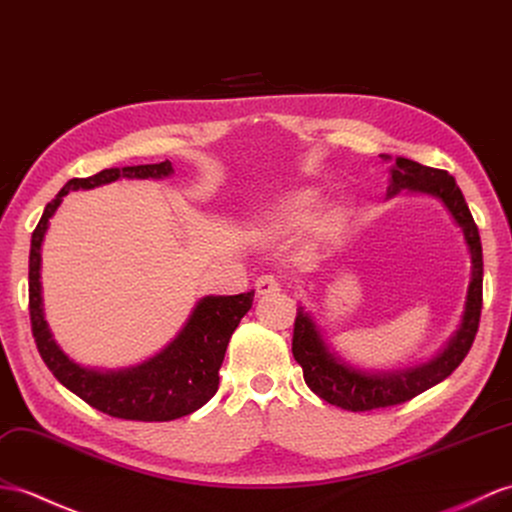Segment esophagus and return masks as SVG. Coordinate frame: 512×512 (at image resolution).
Wrapping results in <instances>:
<instances>
[{"label":"esophagus","mask_w":512,"mask_h":512,"mask_svg":"<svg viewBox=\"0 0 512 512\" xmlns=\"http://www.w3.org/2000/svg\"><path fill=\"white\" fill-rule=\"evenodd\" d=\"M281 290V281L275 275H261L255 281V292L259 296H266V294H275Z\"/></svg>","instance_id":"34e87169"}]
</instances>
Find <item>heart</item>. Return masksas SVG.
<instances>
[{"instance_id":"heart-1","label":"heart","mask_w":512,"mask_h":512,"mask_svg":"<svg viewBox=\"0 0 512 512\" xmlns=\"http://www.w3.org/2000/svg\"><path fill=\"white\" fill-rule=\"evenodd\" d=\"M314 205H316L314 192H296L279 207V211L275 213V222L272 224H275V227L281 231L303 227V224L310 220Z\"/></svg>"}]
</instances>
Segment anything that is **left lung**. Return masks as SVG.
Segmentation results:
<instances>
[{
  "label": "left lung",
  "instance_id": "1",
  "mask_svg": "<svg viewBox=\"0 0 512 512\" xmlns=\"http://www.w3.org/2000/svg\"><path fill=\"white\" fill-rule=\"evenodd\" d=\"M382 159H390L382 154ZM388 196L399 194L401 189L408 192H421L438 198L456 220L471 255V283L467 292L465 314H462L460 329L449 340L447 347L421 366L406 368V371L392 373H366L340 360L334 351H329L323 336L305 307L296 310L294 336H292V355L301 364L305 384L320 399L331 406L351 412H366L375 408L399 406L414 399L427 388L443 382L445 377L456 371L460 362L467 358L471 344L478 334L480 312H482V242L478 227H475L471 211L456 185L454 176L445 170L427 168L417 161L399 157L390 170Z\"/></svg>",
  "mask_w": 512,
  "mask_h": 512
}]
</instances>
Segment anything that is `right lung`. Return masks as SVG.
I'll return each mask as SVG.
<instances>
[{
    "label": "right lung",
    "instance_id": "1",
    "mask_svg": "<svg viewBox=\"0 0 512 512\" xmlns=\"http://www.w3.org/2000/svg\"><path fill=\"white\" fill-rule=\"evenodd\" d=\"M172 163L130 165V168L102 170L87 178H71L52 202L32 233L30 244V323L32 336L45 366L67 390L74 392L91 408L128 421H174L187 417L216 395L220 384V366L229 340L244 314L251 310L255 292L235 296H205L194 307L168 347L144 364L120 368V371H95L80 366L63 353L52 338L43 316L41 299V244L47 224L63 198L76 189H93L117 178H163L170 176Z\"/></svg>",
    "mask_w": 512,
    "mask_h": 512
}]
</instances>
